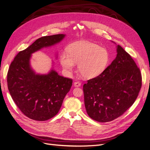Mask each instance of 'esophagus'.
Returning <instances> with one entry per match:
<instances>
[{"mask_svg":"<svg viewBox=\"0 0 150 150\" xmlns=\"http://www.w3.org/2000/svg\"><path fill=\"white\" fill-rule=\"evenodd\" d=\"M74 84L75 87H79V86H81V83L79 81H75V82H74Z\"/></svg>","mask_w":150,"mask_h":150,"instance_id":"esophagus-1","label":"esophagus"}]
</instances>
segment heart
Returning <instances> with one entry per match:
<instances>
[{
    "label": "heart",
    "instance_id": "b5f03b06",
    "mask_svg": "<svg viewBox=\"0 0 150 150\" xmlns=\"http://www.w3.org/2000/svg\"><path fill=\"white\" fill-rule=\"evenodd\" d=\"M68 52L60 54V62L65 73L71 75L78 64V70L86 79H93L100 75L109 61L107 50L88 41H79L70 44Z\"/></svg>",
    "mask_w": 150,
    "mask_h": 150
}]
</instances>
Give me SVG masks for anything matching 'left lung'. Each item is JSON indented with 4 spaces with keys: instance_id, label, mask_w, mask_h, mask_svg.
Returning a JSON list of instances; mask_svg holds the SVG:
<instances>
[{
    "instance_id": "1",
    "label": "left lung",
    "mask_w": 150,
    "mask_h": 150,
    "mask_svg": "<svg viewBox=\"0 0 150 150\" xmlns=\"http://www.w3.org/2000/svg\"><path fill=\"white\" fill-rule=\"evenodd\" d=\"M117 56L103 73L83 85L88 115L107 122L122 115L134 103L142 87V75L135 61L120 46Z\"/></svg>"
}]
</instances>
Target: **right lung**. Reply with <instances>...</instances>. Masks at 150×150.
<instances>
[{
	"mask_svg": "<svg viewBox=\"0 0 150 150\" xmlns=\"http://www.w3.org/2000/svg\"><path fill=\"white\" fill-rule=\"evenodd\" d=\"M65 35L43 36L19 52L11 63L7 85L11 96L21 112L31 119L44 121L56 115L70 91L72 80L51 69L47 74H37L30 65L31 54L55 45Z\"/></svg>",
	"mask_w": 150,
	"mask_h": 150,
	"instance_id": "obj_1",
	"label": "right lung"
}]
</instances>
